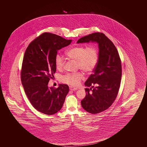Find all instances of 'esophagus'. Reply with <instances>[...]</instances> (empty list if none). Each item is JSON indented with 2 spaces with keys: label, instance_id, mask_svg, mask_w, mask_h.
<instances>
[{
  "label": "esophagus",
  "instance_id": "34e87169",
  "mask_svg": "<svg viewBox=\"0 0 147 147\" xmlns=\"http://www.w3.org/2000/svg\"><path fill=\"white\" fill-rule=\"evenodd\" d=\"M69 89H70V90H72V91H76V90H78V88L70 86H69Z\"/></svg>",
  "mask_w": 147,
  "mask_h": 147
}]
</instances>
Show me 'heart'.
<instances>
[{
  "instance_id": "obj_1",
  "label": "heart",
  "mask_w": 147,
  "mask_h": 147,
  "mask_svg": "<svg viewBox=\"0 0 147 147\" xmlns=\"http://www.w3.org/2000/svg\"><path fill=\"white\" fill-rule=\"evenodd\" d=\"M66 55L70 59L77 61V68L86 73H90L96 68L98 61V49L93 46H74L66 52ZM56 68L62 70L64 67V59L57 53L55 58ZM84 78V74L81 71L68 73L61 77V82L72 86H77Z\"/></svg>"
}]
</instances>
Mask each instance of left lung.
<instances>
[{
  "label": "left lung",
  "instance_id": "obj_1",
  "mask_svg": "<svg viewBox=\"0 0 147 147\" xmlns=\"http://www.w3.org/2000/svg\"><path fill=\"white\" fill-rule=\"evenodd\" d=\"M97 42L99 49L96 68L85 83L86 96L81 104L84 110L92 114L102 112L109 108L119 92L122 77L121 61L112 41L105 34L95 32L84 36L77 43ZM95 86L94 87V86Z\"/></svg>",
  "mask_w": 147,
  "mask_h": 147
}]
</instances>
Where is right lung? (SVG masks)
I'll use <instances>...</instances> for the list:
<instances>
[{
  "label": "right lung",
  "instance_id": "add662e5",
  "mask_svg": "<svg viewBox=\"0 0 147 147\" xmlns=\"http://www.w3.org/2000/svg\"><path fill=\"white\" fill-rule=\"evenodd\" d=\"M72 41L49 32L43 33L31 42L25 51L21 70V83L31 104L36 110L52 115L62 107L69 91L66 84L49 88L56 68L57 51Z\"/></svg>",
  "mask_w": 147,
  "mask_h": 147
}]
</instances>
